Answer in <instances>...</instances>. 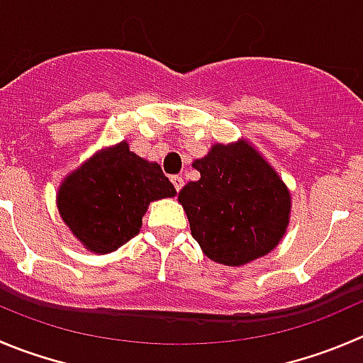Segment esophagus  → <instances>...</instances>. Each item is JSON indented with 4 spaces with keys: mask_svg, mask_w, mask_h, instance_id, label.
Here are the masks:
<instances>
[{
    "mask_svg": "<svg viewBox=\"0 0 363 363\" xmlns=\"http://www.w3.org/2000/svg\"><path fill=\"white\" fill-rule=\"evenodd\" d=\"M171 182H172V185H174V189H176V192H179L182 191V187H184V178H182V176H171Z\"/></svg>",
    "mask_w": 363,
    "mask_h": 363,
    "instance_id": "1",
    "label": "esophagus"
}]
</instances>
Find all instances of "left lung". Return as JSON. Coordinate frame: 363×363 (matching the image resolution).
Segmentation results:
<instances>
[{
	"label": "left lung",
	"mask_w": 363,
	"mask_h": 363,
	"mask_svg": "<svg viewBox=\"0 0 363 363\" xmlns=\"http://www.w3.org/2000/svg\"><path fill=\"white\" fill-rule=\"evenodd\" d=\"M178 194L203 253L239 267L271 253L287 231L292 198L276 169L246 139L213 144Z\"/></svg>",
	"instance_id": "8db88e82"
}]
</instances>
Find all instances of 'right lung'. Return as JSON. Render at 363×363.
I'll return each instance as SVG.
<instances>
[{
  "instance_id": "obj_1",
  "label": "right lung",
  "mask_w": 363,
  "mask_h": 363,
  "mask_svg": "<svg viewBox=\"0 0 363 363\" xmlns=\"http://www.w3.org/2000/svg\"><path fill=\"white\" fill-rule=\"evenodd\" d=\"M174 196L160 165L140 158L121 140L99 150L62 179L57 206L85 250L106 255L139 233L151 201Z\"/></svg>"
}]
</instances>
